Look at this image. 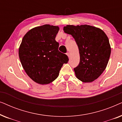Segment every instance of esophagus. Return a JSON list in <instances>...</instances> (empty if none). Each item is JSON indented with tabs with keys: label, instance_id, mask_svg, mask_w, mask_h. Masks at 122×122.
Masks as SVG:
<instances>
[{
	"label": "esophagus",
	"instance_id": "esophagus-1",
	"mask_svg": "<svg viewBox=\"0 0 122 122\" xmlns=\"http://www.w3.org/2000/svg\"><path fill=\"white\" fill-rule=\"evenodd\" d=\"M66 55H67V56H68V57H70V53H69V52H67V53H66Z\"/></svg>",
	"mask_w": 122,
	"mask_h": 122
}]
</instances>
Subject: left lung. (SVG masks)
Instances as JSON below:
<instances>
[{"instance_id":"left-lung-1","label":"left lung","mask_w":122,"mask_h":122,"mask_svg":"<svg viewBox=\"0 0 122 122\" xmlns=\"http://www.w3.org/2000/svg\"><path fill=\"white\" fill-rule=\"evenodd\" d=\"M63 30L72 36L79 48V64L74 68L76 77L84 83L97 79L106 69L111 56L107 35L99 28L88 25H68Z\"/></svg>"}]
</instances>
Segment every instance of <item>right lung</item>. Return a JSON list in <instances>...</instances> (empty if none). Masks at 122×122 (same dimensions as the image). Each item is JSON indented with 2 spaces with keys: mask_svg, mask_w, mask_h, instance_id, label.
Wrapping results in <instances>:
<instances>
[{
  "mask_svg": "<svg viewBox=\"0 0 122 122\" xmlns=\"http://www.w3.org/2000/svg\"><path fill=\"white\" fill-rule=\"evenodd\" d=\"M58 26L46 24L30 30L23 37L19 49L23 68L35 82L47 84L59 76L63 64L69 61L66 54L58 51L56 36Z\"/></svg>",
  "mask_w": 122,
  "mask_h": 122,
  "instance_id": "obj_1",
  "label": "right lung"
}]
</instances>
